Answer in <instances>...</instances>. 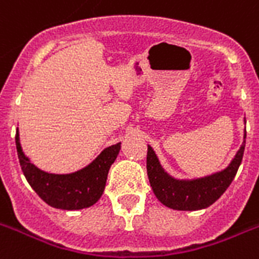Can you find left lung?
Masks as SVG:
<instances>
[{
    "mask_svg": "<svg viewBox=\"0 0 259 259\" xmlns=\"http://www.w3.org/2000/svg\"><path fill=\"white\" fill-rule=\"evenodd\" d=\"M246 130L241 148L225 169L198 178H174L170 176L159 162L158 155L155 154L150 145H148L146 169L155 197L170 209L182 211L206 209L213 205L234 180L237 170L242 162Z\"/></svg>",
    "mask_w": 259,
    "mask_h": 259,
    "instance_id": "1",
    "label": "left lung"
}]
</instances>
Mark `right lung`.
<instances>
[{"label": "right lung", "mask_w": 259, "mask_h": 259, "mask_svg": "<svg viewBox=\"0 0 259 259\" xmlns=\"http://www.w3.org/2000/svg\"><path fill=\"white\" fill-rule=\"evenodd\" d=\"M16 146L21 169L31 189L52 207L79 210L90 207L101 198L105 190L110 166L121 150V142L105 148L96 158L82 169L66 174L44 171L31 163L22 150L20 132L17 127Z\"/></svg>", "instance_id": "add662e5"}]
</instances>
